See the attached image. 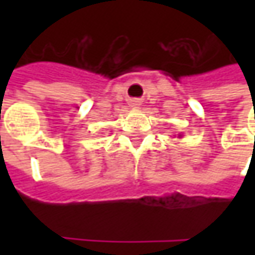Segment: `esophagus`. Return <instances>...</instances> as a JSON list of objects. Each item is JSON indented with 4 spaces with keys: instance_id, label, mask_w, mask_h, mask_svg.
<instances>
[{
    "instance_id": "1",
    "label": "esophagus",
    "mask_w": 255,
    "mask_h": 255,
    "mask_svg": "<svg viewBox=\"0 0 255 255\" xmlns=\"http://www.w3.org/2000/svg\"><path fill=\"white\" fill-rule=\"evenodd\" d=\"M129 103H130V106H132V108H137V106L140 105V102H139L137 99H132Z\"/></svg>"
}]
</instances>
